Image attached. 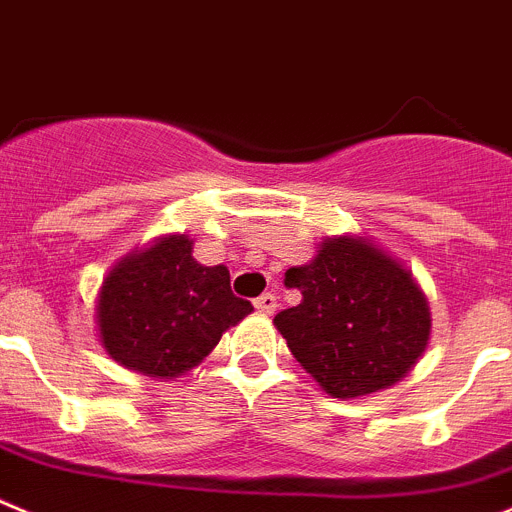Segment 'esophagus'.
Returning a JSON list of instances; mask_svg holds the SVG:
<instances>
[{
    "label": "esophagus",
    "mask_w": 512,
    "mask_h": 512,
    "mask_svg": "<svg viewBox=\"0 0 512 512\" xmlns=\"http://www.w3.org/2000/svg\"><path fill=\"white\" fill-rule=\"evenodd\" d=\"M255 308L262 313H275V308H278V298H275L273 293H262L260 298H255Z\"/></svg>",
    "instance_id": "1"
}]
</instances>
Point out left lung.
Wrapping results in <instances>:
<instances>
[{
  "label": "left lung",
  "instance_id": "1",
  "mask_svg": "<svg viewBox=\"0 0 512 512\" xmlns=\"http://www.w3.org/2000/svg\"><path fill=\"white\" fill-rule=\"evenodd\" d=\"M285 285L303 301L275 316L293 357L334 398L398 382L428 344L431 313L411 273L362 239H329Z\"/></svg>",
  "mask_w": 512,
  "mask_h": 512
}]
</instances>
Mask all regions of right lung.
<instances>
[{
  "label": "right lung",
  "mask_w": 512,
  "mask_h": 512,
  "mask_svg": "<svg viewBox=\"0 0 512 512\" xmlns=\"http://www.w3.org/2000/svg\"><path fill=\"white\" fill-rule=\"evenodd\" d=\"M191 250L188 237L160 239L104 280L96 319L119 365L153 377L181 375L252 311L232 293L227 267H204Z\"/></svg>",
  "instance_id": "right-lung-1"
}]
</instances>
